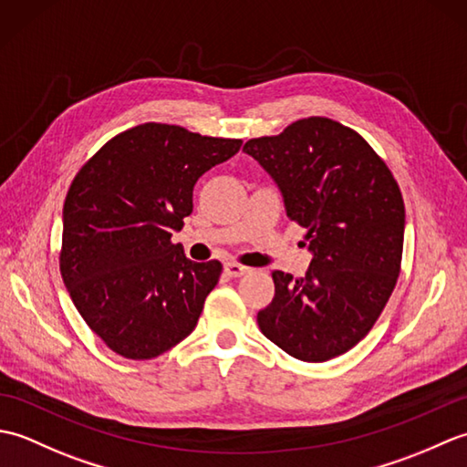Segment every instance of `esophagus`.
Masks as SVG:
<instances>
[{"mask_svg": "<svg viewBox=\"0 0 467 467\" xmlns=\"http://www.w3.org/2000/svg\"><path fill=\"white\" fill-rule=\"evenodd\" d=\"M224 273L228 275V276H243V275H246V273H251V269L249 266H243V265H239V263H234V261H226L224 263Z\"/></svg>", "mask_w": 467, "mask_h": 467, "instance_id": "1", "label": "esophagus"}]
</instances>
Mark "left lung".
<instances>
[{
  "instance_id": "left-lung-1",
  "label": "left lung",
  "mask_w": 467,
  "mask_h": 467,
  "mask_svg": "<svg viewBox=\"0 0 467 467\" xmlns=\"http://www.w3.org/2000/svg\"><path fill=\"white\" fill-rule=\"evenodd\" d=\"M243 150L279 186L313 253L301 279L273 273L275 296L256 315L259 329L295 359L329 361L371 331L398 283L400 186L365 138L331 118H303Z\"/></svg>"
}]
</instances>
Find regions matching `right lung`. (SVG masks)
Instances as JSON below:
<instances>
[{"mask_svg": "<svg viewBox=\"0 0 467 467\" xmlns=\"http://www.w3.org/2000/svg\"><path fill=\"white\" fill-rule=\"evenodd\" d=\"M241 144L146 122L108 140L69 184L59 273L114 353L152 359L194 331L223 265L186 259L171 239L192 213L198 178Z\"/></svg>", "mask_w": 467, "mask_h": 467, "instance_id": "1", "label": "right lung"}]
</instances>
